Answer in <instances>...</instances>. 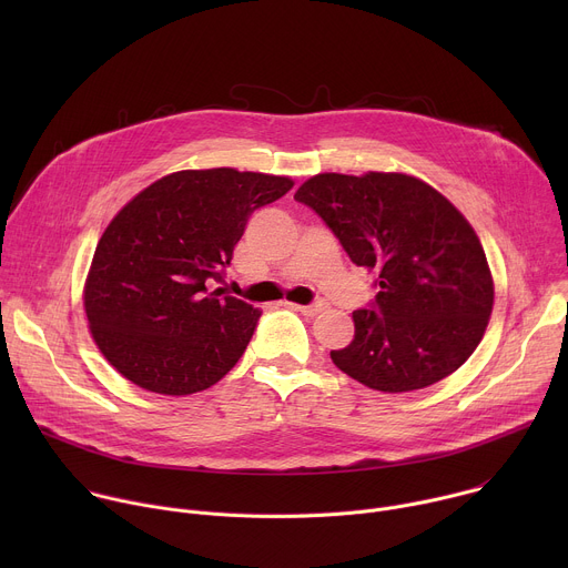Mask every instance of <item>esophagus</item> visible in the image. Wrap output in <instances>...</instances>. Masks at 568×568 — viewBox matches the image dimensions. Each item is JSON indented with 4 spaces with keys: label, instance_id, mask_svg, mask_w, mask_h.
I'll return each instance as SVG.
<instances>
[{
    "label": "esophagus",
    "instance_id": "esophagus-1",
    "mask_svg": "<svg viewBox=\"0 0 568 568\" xmlns=\"http://www.w3.org/2000/svg\"><path fill=\"white\" fill-rule=\"evenodd\" d=\"M294 310H298L301 314H307V316H314V314H318L321 310H326V301H314V303H310V305H296V303H290Z\"/></svg>",
    "mask_w": 568,
    "mask_h": 568
}]
</instances>
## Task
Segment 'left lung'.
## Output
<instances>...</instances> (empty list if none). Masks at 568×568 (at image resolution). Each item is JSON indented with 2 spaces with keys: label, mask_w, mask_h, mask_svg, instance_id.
<instances>
[{
  "label": "left lung",
  "mask_w": 568,
  "mask_h": 568,
  "mask_svg": "<svg viewBox=\"0 0 568 568\" xmlns=\"http://www.w3.org/2000/svg\"><path fill=\"white\" fill-rule=\"evenodd\" d=\"M339 237L377 294L355 310V337L331 351L368 388L404 393L460 368L483 339L495 303L480 240L429 184L402 173H323L294 195Z\"/></svg>",
  "instance_id": "8db88e82"
}]
</instances>
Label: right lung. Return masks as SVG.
I'll list each match as a JSON object with an SVG mask.
<instances>
[{
  "label": "right lung",
  "instance_id": "obj_1",
  "mask_svg": "<svg viewBox=\"0 0 568 568\" xmlns=\"http://www.w3.org/2000/svg\"><path fill=\"white\" fill-rule=\"evenodd\" d=\"M294 182L235 169L180 171L143 189L101 235L85 283L90 331L132 384L191 395L245 353L261 310L224 294V270L252 213Z\"/></svg>",
  "mask_w": 568,
  "mask_h": 568
}]
</instances>
